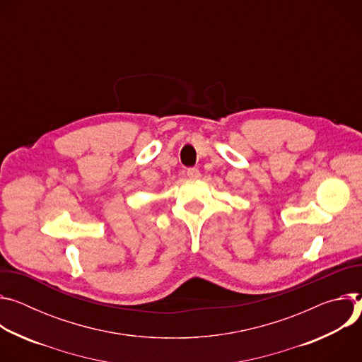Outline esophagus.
I'll list each match as a JSON object with an SVG mask.
<instances>
[{
    "mask_svg": "<svg viewBox=\"0 0 362 362\" xmlns=\"http://www.w3.org/2000/svg\"><path fill=\"white\" fill-rule=\"evenodd\" d=\"M199 171L197 170V168H188L187 170V177L189 178V180H197V178H199Z\"/></svg>",
    "mask_w": 362,
    "mask_h": 362,
    "instance_id": "esophagus-1",
    "label": "esophagus"
}]
</instances>
